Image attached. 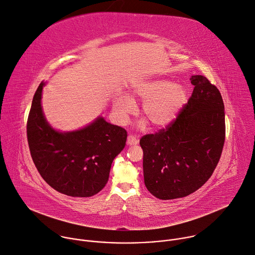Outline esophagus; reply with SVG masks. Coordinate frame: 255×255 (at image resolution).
<instances>
[{"mask_svg":"<svg viewBox=\"0 0 255 255\" xmlns=\"http://www.w3.org/2000/svg\"><path fill=\"white\" fill-rule=\"evenodd\" d=\"M127 142H128V144H130V145L137 144L138 143V139L136 137H134L133 135H128Z\"/></svg>","mask_w":255,"mask_h":255,"instance_id":"1","label":"esophagus"}]
</instances>
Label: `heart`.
<instances>
[{
	"label": "heart",
	"instance_id": "1",
	"mask_svg": "<svg viewBox=\"0 0 255 255\" xmlns=\"http://www.w3.org/2000/svg\"><path fill=\"white\" fill-rule=\"evenodd\" d=\"M134 96L142 103L141 115L153 128L168 126L177 116L186 100L181 86L167 81H155L140 85ZM116 113L122 122L134 112V103L128 96L120 97L116 102Z\"/></svg>",
	"mask_w": 255,
	"mask_h": 255
}]
</instances>
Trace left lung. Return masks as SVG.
<instances>
[{"label": "left lung", "mask_w": 255, "mask_h": 255, "mask_svg": "<svg viewBox=\"0 0 255 255\" xmlns=\"http://www.w3.org/2000/svg\"><path fill=\"white\" fill-rule=\"evenodd\" d=\"M191 97L164 128L143 135V177L159 199L184 197L213 173L225 140V115L218 89L203 76H191Z\"/></svg>", "instance_id": "obj_1"}]
</instances>
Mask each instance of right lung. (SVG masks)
<instances>
[{"instance_id": "obj_1", "label": "right lung", "mask_w": 255, "mask_h": 255, "mask_svg": "<svg viewBox=\"0 0 255 255\" xmlns=\"http://www.w3.org/2000/svg\"><path fill=\"white\" fill-rule=\"evenodd\" d=\"M44 85L41 83L35 93L27 122L33 161L57 191L73 197L93 196L107 184L113 160L124 149L128 132L103 118L77 131L53 129L42 111Z\"/></svg>"}]
</instances>
